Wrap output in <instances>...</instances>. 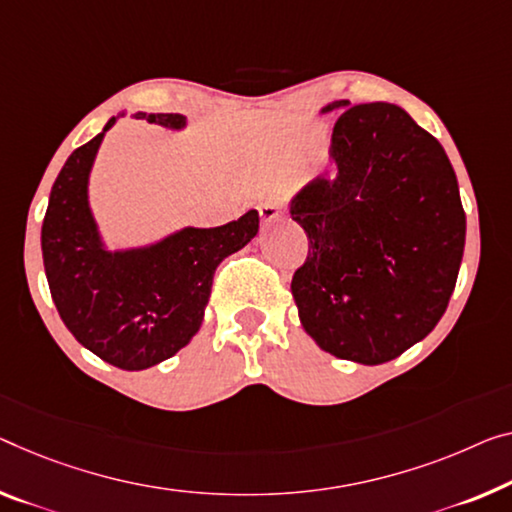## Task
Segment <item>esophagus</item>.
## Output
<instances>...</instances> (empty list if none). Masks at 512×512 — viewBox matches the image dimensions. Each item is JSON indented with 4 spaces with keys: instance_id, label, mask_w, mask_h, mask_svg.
<instances>
[{
    "instance_id": "esophagus-1",
    "label": "esophagus",
    "mask_w": 512,
    "mask_h": 512,
    "mask_svg": "<svg viewBox=\"0 0 512 512\" xmlns=\"http://www.w3.org/2000/svg\"><path fill=\"white\" fill-rule=\"evenodd\" d=\"M258 215H261V224H263V229H265V226L279 222V219H281V210H279L277 203L267 201V203H263L261 208H258Z\"/></svg>"
}]
</instances>
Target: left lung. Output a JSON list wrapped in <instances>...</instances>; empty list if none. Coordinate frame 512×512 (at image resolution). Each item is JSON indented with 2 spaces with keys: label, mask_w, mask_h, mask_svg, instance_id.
<instances>
[{
  "label": "left lung",
  "mask_w": 512,
  "mask_h": 512,
  "mask_svg": "<svg viewBox=\"0 0 512 512\" xmlns=\"http://www.w3.org/2000/svg\"><path fill=\"white\" fill-rule=\"evenodd\" d=\"M334 174L288 212L309 238L293 290L304 332L338 359L377 366L444 316L465 251L458 178L439 141L391 102L334 100Z\"/></svg>",
  "instance_id": "8db88e82"
}]
</instances>
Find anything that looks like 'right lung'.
<instances>
[{
    "mask_svg": "<svg viewBox=\"0 0 512 512\" xmlns=\"http://www.w3.org/2000/svg\"><path fill=\"white\" fill-rule=\"evenodd\" d=\"M128 112H123V116ZM100 135L70 153L41 229L45 277L61 320L86 350L123 371H144L174 357L199 332L210 300L212 274L258 233V212L215 229L185 226L139 247L109 249L89 201V180ZM135 119L185 130L183 114Z\"/></svg>",
    "mask_w": 512,
    "mask_h": 512,
    "instance_id": "right-lung-1",
    "label": "right lung"
}]
</instances>
